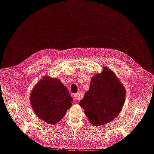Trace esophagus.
I'll list each match as a JSON object with an SVG mask.
<instances>
[{
	"label": "esophagus",
	"instance_id": "34e87169",
	"mask_svg": "<svg viewBox=\"0 0 154 154\" xmlns=\"http://www.w3.org/2000/svg\"><path fill=\"white\" fill-rule=\"evenodd\" d=\"M72 96H73V98L74 99V100H75L76 101H78L81 98V96H80V94H78V93H76V94H73Z\"/></svg>",
	"mask_w": 154,
	"mask_h": 154
}]
</instances>
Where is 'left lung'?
Wrapping results in <instances>:
<instances>
[{
  "instance_id": "obj_1",
  "label": "left lung",
  "mask_w": 154,
  "mask_h": 154,
  "mask_svg": "<svg viewBox=\"0 0 154 154\" xmlns=\"http://www.w3.org/2000/svg\"><path fill=\"white\" fill-rule=\"evenodd\" d=\"M125 88L119 79L110 69L104 67L101 73L91 79L89 89L79 105L94 126L111 122L118 117L123 106Z\"/></svg>"
}]
</instances>
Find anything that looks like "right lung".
Returning <instances> with one entry per match:
<instances>
[{
    "label": "right lung",
    "mask_w": 154,
    "mask_h": 154,
    "mask_svg": "<svg viewBox=\"0 0 154 154\" xmlns=\"http://www.w3.org/2000/svg\"><path fill=\"white\" fill-rule=\"evenodd\" d=\"M29 100L37 117L50 125L58 123L73 101L69 91L60 80L48 76L35 85Z\"/></svg>",
    "instance_id": "add662e5"
}]
</instances>
